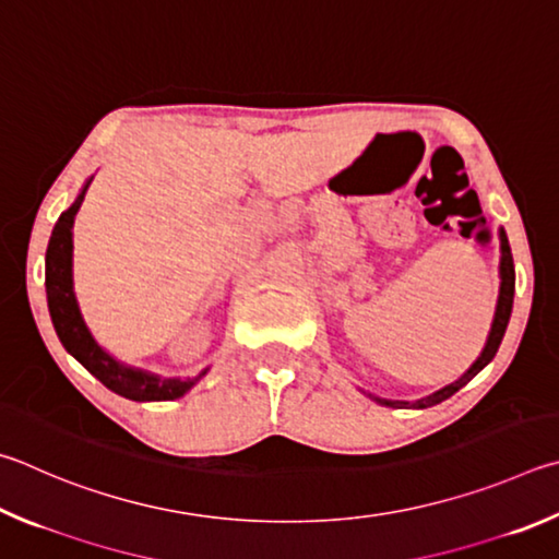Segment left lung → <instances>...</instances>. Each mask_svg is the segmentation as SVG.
I'll return each mask as SVG.
<instances>
[{
    "instance_id": "1",
    "label": "left lung",
    "mask_w": 559,
    "mask_h": 559,
    "mask_svg": "<svg viewBox=\"0 0 559 559\" xmlns=\"http://www.w3.org/2000/svg\"><path fill=\"white\" fill-rule=\"evenodd\" d=\"M499 241H501V259H499V278H501V286H499V300H496V312H493V322H491V330H489V337H486V344L479 357L472 364L469 369H466L460 379L454 383L444 385V389L435 391L430 395H425L420 401H389V399H379V395L367 393L371 401H377L379 405H389V408H430V405H438L442 401H448L450 395H454L456 391L462 389V385L469 383L476 373H479L486 364H489L496 352H499V344L506 334V328H509V320H511V310H513V290H515V271H513V257H511V247H509V239H506V231L499 229Z\"/></svg>"
}]
</instances>
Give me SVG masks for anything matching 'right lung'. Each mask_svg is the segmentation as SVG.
Instances as JSON below:
<instances>
[{"mask_svg": "<svg viewBox=\"0 0 559 559\" xmlns=\"http://www.w3.org/2000/svg\"><path fill=\"white\" fill-rule=\"evenodd\" d=\"M90 182H93V176L85 180V186L80 188L73 205L58 217L53 231H50L46 251V298L56 334L70 357H75L95 379L103 381L117 395L141 403L176 401L180 395H186L210 369H202L198 377L168 379L146 369L129 367V364L111 357L103 344L93 337V332H90L83 318V310H80L73 281V225Z\"/></svg>", "mask_w": 559, "mask_h": 559, "instance_id": "add662e5", "label": "right lung"}]
</instances>
